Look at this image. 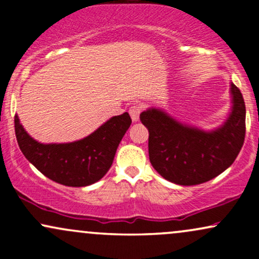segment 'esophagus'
<instances>
[{
	"instance_id": "1",
	"label": "esophagus",
	"mask_w": 259,
	"mask_h": 259,
	"mask_svg": "<svg viewBox=\"0 0 259 259\" xmlns=\"http://www.w3.org/2000/svg\"><path fill=\"white\" fill-rule=\"evenodd\" d=\"M142 111V107L139 105H134L129 108V113H130V117H132L133 121H138L140 118V113Z\"/></svg>"
}]
</instances>
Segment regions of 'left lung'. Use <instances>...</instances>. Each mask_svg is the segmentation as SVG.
I'll return each mask as SVG.
<instances>
[{"label": "left lung", "instance_id": "8db88e82", "mask_svg": "<svg viewBox=\"0 0 259 259\" xmlns=\"http://www.w3.org/2000/svg\"><path fill=\"white\" fill-rule=\"evenodd\" d=\"M233 109L224 124L212 132L190 127L160 109L140 114L148 129V156L164 179L191 186L218 177L236 159L246 134V107L241 91L231 84Z\"/></svg>", "mask_w": 259, "mask_h": 259}]
</instances>
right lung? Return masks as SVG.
Here are the masks:
<instances>
[{"mask_svg":"<svg viewBox=\"0 0 259 259\" xmlns=\"http://www.w3.org/2000/svg\"><path fill=\"white\" fill-rule=\"evenodd\" d=\"M130 124L125 112L79 141L45 145L29 136L18 115L14 117L17 141L25 158L49 179L73 187L91 185L105 177Z\"/></svg>","mask_w":259,"mask_h":259,"instance_id":"obj_1","label":"right lung"}]
</instances>
